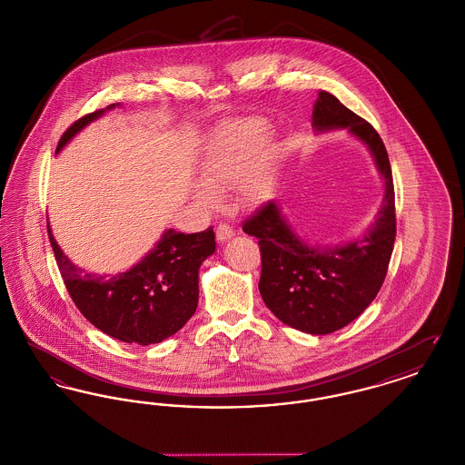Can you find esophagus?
<instances>
[{
    "label": "esophagus",
    "instance_id": "1",
    "mask_svg": "<svg viewBox=\"0 0 465 465\" xmlns=\"http://www.w3.org/2000/svg\"><path fill=\"white\" fill-rule=\"evenodd\" d=\"M235 235V232H233V228L230 226V224H226V223H220L218 224V228H216V237H218V241L220 242H226V241H230L232 237Z\"/></svg>",
    "mask_w": 465,
    "mask_h": 465
}]
</instances>
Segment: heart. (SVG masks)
<instances>
[{
  "mask_svg": "<svg viewBox=\"0 0 465 465\" xmlns=\"http://www.w3.org/2000/svg\"><path fill=\"white\" fill-rule=\"evenodd\" d=\"M266 135L268 127L258 118L233 122L213 135L200 163L203 183L193 190V197L200 205L213 207L218 200L216 192H223L235 183L237 195L243 203L254 205L263 200L272 160V144L266 141Z\"/></svg>",
  "mask_w": 465,
  "mask_h": 465,
  "instance_id": "b5f03b06",
  "label": "heart"
}]
</instances>
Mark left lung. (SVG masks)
Here are the masks:
<instances>
[{
  "instance_id": "left-lung-1",
  "label": "left lung",
  "mask_w": 465,
  "mask_h": 465,
  "mask_svg": "<svg viewBox=\"0 0 465 465\" xmlns=\"http://www.w3.org/2000/svg\"><path fill=\"white\" fill-rule=\"evenodd\" d=\"M312 129L317 134L345 129L370 150L383 179V199L375 222L354 241L310 243L272 200L243 223L242 230L260 243L258 288L266 307L298 331L330 334L368 309L385 281L396 241L394 183L378 133L326 90L319 92L313 104Z\"/></svg>"
}]
</instances>
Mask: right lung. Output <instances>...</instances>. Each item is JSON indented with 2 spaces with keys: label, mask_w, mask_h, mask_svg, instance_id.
<instances>
[{
  "label": "right lung",
  "mask_w": 465,
  "mask_h": 465,
  "mask_svg": "<svg viewBox=\"0 0 465 465\" xmlns=\"http://www.w3.org/2000/svg\"><path fill=\"white\" fill-rule=\"evenodd\" d=\"M94 111L74 122L59 141V153L92 122L118 108ZM48 237L78 310L97 330L125 343L152 345L176 334L199 305V268L216 251L213 226L199 233L165 230L155 247L133 268L101 275L74 265L48 226Z\"/></svg>",
  "instance_id": "obj_1"
}]
</instances>
